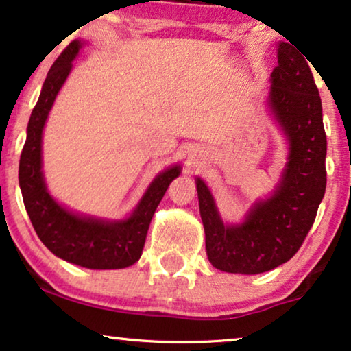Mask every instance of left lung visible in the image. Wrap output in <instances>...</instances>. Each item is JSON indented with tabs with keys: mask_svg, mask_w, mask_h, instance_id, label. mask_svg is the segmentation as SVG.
Segmentation results:
<instances>
[{
	"mask_svg": "<svg viewBox=\"0 0 351 351\" xmlns=\"http://www.w3.org/2000/svg\"><path fill=\"white\" fill-rule=\"evenodd\" d=\"M306 60L295 46H278L268 107L289 143V161L270 198L254 203L244 222L227 225L208 186L196 179L206 252L217 270L241 275L273 270L294 257L315 222L326 191L328 142L321 97Z\"/></svg>",
	"mask_w": 351,
	"mask_h": 351,
	"instance_id": "1",
	"label": "left lung"
}]
</instances>
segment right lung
<instances>
[{
  "instance_id": "1",
  "label": "right lung",
  "mask_w": 351,
  "mask_h": 351,
  "mask_svg": "<svg viewBox=\"0 0 351 351\" xmlns=\"http://www.w3.org/2000/svg\"><path fill=\"white\" fill-rule=\"evenodd\" d=\"M80 41H71L52 64L33 108L27 141L19 165V185L33 228L43 244L57 257L93 270H114L136 263L142 256L152 217L167 186L180 174L172 166L152 182L134 213L124 220H100L70 213L46 190L41 171V138L56 95L70 75Z\"/></svg>"
}]
</instances>
